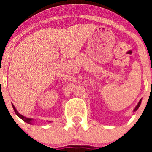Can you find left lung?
Returning a JSON list of instances; mask_svg holds the SVG:
<instances>
[{"instance_id":"left-lung-1","label":"left lung","mask_w":152,"mask_h":152,"mask_svg":"<svg viewBox=\"0 0 152 152\" xmlns=\"http://www.w3.org/2000/svg\"><path fill=\"white\" fill-rule=\"evenodd\" d=\"M140 103H141V100H140V102H139V103L137 104V106H136V107H135V108H134V112L136 111V110H137V109L139 108V107H140Z\"/></svg>"}]
</instances>
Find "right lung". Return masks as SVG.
Segmentation results:
<instances>
[{"label":"right lung","instance_id":"1","mask_svg":"<svg viewBox=\"0 0 152 152\" xmlns=\"http://www.w3.org/2000/svg\"><path fill=\"white\" fill-rule=\"evenodd\" d=\"M12 107H13L14 110H15V113H16V115H17L18 116V117L22 119V120H23L24 121L26 122V123H28V124H31L32 119H31V118H26V117H24V116H23L22 115H20V114L19 113H18V111H17V110H16V109H15V107H14V105H13V104H12Z\"/></svg>","mask_w":152,"mask_h":152}]
</instances>
